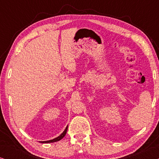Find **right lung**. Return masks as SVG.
<instances>
[{"instance_id":"add662e5","label":"right lung","mask_w":159,"mask_h":159,"mask_svg":"<svg viewBox=\"0 0 159 159\" xmlns=\"http://www.w3.org/2000/svg\"><path fill=\"white\" fill-rule=\"evenodd\" d=\"M67 129H68V126L66 127V129H64V131L62 132L61 134H60L59 136L57 137V138L53 139V140H47V141H40V143H54V142H57V141H59L60 140H61V139L64 138V137L66 135V131H67Z\"/></svg>"}]
</instances>
